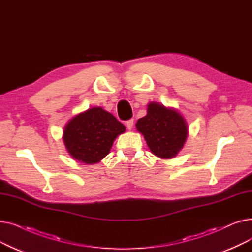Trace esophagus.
<instances>
[{"label": "esophagus", "mask_w": 252, "mask_h": 252, "mask_svg": "<svg viewBox=\"0 0 252 252\" xmlns=\"http://www.w3.org/2000/svg\"><path fill=\"white\" fill-rule=\"evenodd\" d=\"M126 127H127V129H131L133 128V126H134V119H129V121H127L126 123Z\"/></svg>", "instance_id": "34e87169"}]
</instances>
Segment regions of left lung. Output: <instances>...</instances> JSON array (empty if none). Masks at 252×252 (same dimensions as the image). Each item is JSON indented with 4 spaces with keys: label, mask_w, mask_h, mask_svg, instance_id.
<instances>
[{
    "label": "left lung",
    "mask_w": 252,
    "mask_h": 252,
    "mask_svg": "<svg viewBox=\"0 0 252 252\" xmlns=\"http://www.w3.org/2000/svg\"><path fill=\"white\" fill-rule=\"evenodd\" d=\"M138 131L144 136L150 151L162 159L175 157L188 137V125L181 113L162 104L151 102L147 114L136 124Z\"/></svg>",
    "instance_id": "obj_1"
}]
</instances>
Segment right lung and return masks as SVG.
Returning a JSON list of instances; mask_svg holds the SVG:
<instances>
[{"label": "right lung", "instance_id": "obj_1", "mask_svg": "<svg viewBox=\"0 0 252 252\" xmlns=\"http://www.w3.org/2000/svg\"><path fill=\"white\" fill-rule=\"evenodd\" d=\"M126 126L101 107L75 115L65 126L63 142L74 159L86 164L97 163L108 155L116 137Z\"/></svg>", "mask_w": 252, "mask_h": 252}]
</instances>
